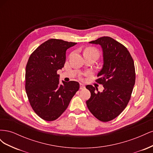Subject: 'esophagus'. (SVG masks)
Returning a JSON list of instances; mask_svg holds the SVG:
<instances>
[{
    "label": "esophagus",
    "instance_id": "obj_1",
    "mask_svg": "<svg viewBox=\"0 0 153 153\" xmlns=\"http://www.w3.org/2000/svg\"><path fill=\"white\" fill-rule=\"evenodd\" d=\"M85 85H84V84H80V89L81 90L84 89H85Z\"/></svg>",
    "mask_w": 153,
    "mask_h": 153
}]
</instances>
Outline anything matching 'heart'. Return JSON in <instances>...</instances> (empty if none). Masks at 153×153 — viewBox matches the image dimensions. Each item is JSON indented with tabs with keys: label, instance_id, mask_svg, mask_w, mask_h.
Returning a JSON list of instances; mask_svg holds the SVG:
<instances>
[{
	"label": "heart",
	"instance_id": "b5f03b06",
	"mask_svg": "<svg viewBox=\"0 0 153 153\" xmlns=\"http://www.w3.org/2000/svg\"><path fill=\"white\" fill-rule=\"evenodd\" d=\"M85 52H96V51L94 50V49H92V48H89V49H87Z\"/></svg>",
	"mask_w": 153,
	"mask_h": 153
}]
</instances>
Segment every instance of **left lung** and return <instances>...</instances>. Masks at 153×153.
<instances>
[{
    "label": "left lung",
    "mask_w": 153,
    "mask_h": 153,
    "mask_svg": "<svg viewBox=\"0 0 153 153\" xmlns=\"http://www.w3.org/2000/svg\"><path fill=\"white\" fill-rule=\"evenodd\" d=\"M89 43L99 45L102 49L103 66L96 82L104 89L100 92L87 85L91 95L86 104L95 117L108 122L117 117L130 100L135 82L134 62L128 49L110 37H101Z\"/></svg>",
    "instance_id": "8db88e82"
}]
</instances>
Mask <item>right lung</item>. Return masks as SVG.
<instances>
[{"mask_svg": "<svg viewBox=\"0 0 153 153\" xmlns=\"http://www.w3.org/2000/svg\"><path fill=\"white\" fill-rule=\"evenodd\" d=\"M76 43L51 39L37 48L29 59L25 71V91L36 114L52 121L66 110L79 89V83L62 80L57 71L66 61V50Z\"/></svg>", "mask_w": 153, "mask_h": 153, "instance_id": "right-lung-1", "label": "right lung"}]
</instances>
